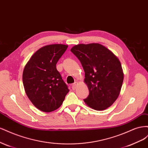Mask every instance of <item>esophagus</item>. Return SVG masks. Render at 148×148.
<instances>
[{
    "label": "esophagus",
    "instance_id": "esophagus-1",
    "mask_svg": "<svg viewBox=\"0 0 148 148\" xmlns=\"http://www.w3.org/2000/svg\"><path fill=\"white\" fill-rule=\"evenodd\" d=\"M77 84H78V82H75L72 85H71V87H72L73 90H75V88H76V86H77Z\"/></svg>",
    "mask_w": 148,
    "mask_h": 148
}]
</instances>
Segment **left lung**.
Masks as SVG:
<instances>
[{"instance_id":"8db88e82","label":"left lung","mask_w":148,"mask_h":148,"mask_svg":"<svg viewBox=\"0 0 148 148\" xmlns=\"http://www.w3.org/2000/svg\"><path fill=\"white\" fill-rule=\"evenodd\" d=\"M71 51L77 56L85 73L89 96L84 101L96 110H103L117 99L123 81L119 59L109 49L98 43L79 44Z\"/></svg>"}]
</instances>
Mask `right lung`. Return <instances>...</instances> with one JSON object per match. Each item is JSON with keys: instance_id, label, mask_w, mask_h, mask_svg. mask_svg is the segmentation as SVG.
<instances>
[{"instance_id": "right-lung-1", "label": "right lung", "mask_w": 148, "mask_h": 148, "mask_svg": "<svg viewBox=\"0 0 148 148\" xmlns=\"http://www.w3.org/2000/svg\"><path fill=\"white\" fill-rule=\"evenodd\" d=\"M65 44H51L36 52L26 64L23 83L26 95L39 110L51 112L63 103L69 92L56 64L66 50Z\"/></svg>"}]
</instances>
